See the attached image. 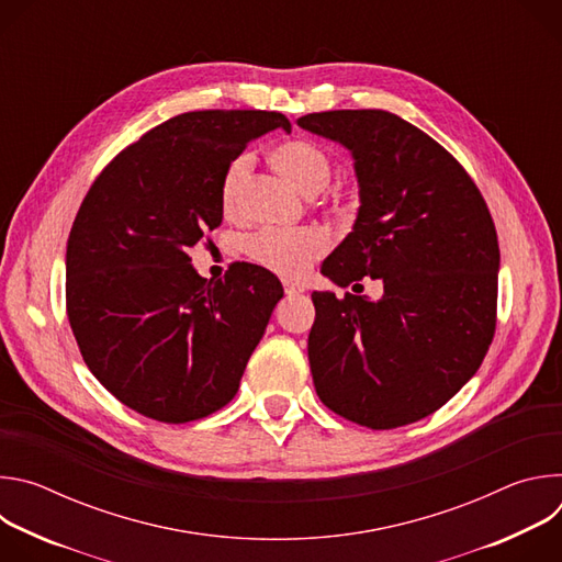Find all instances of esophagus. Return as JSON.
<instances>
[{
	"label": "esophagus",
	"instance_id": "1",
	"mask_svg": "<svg viewBox=\"0 0 562 562\" xmlns=\"http://www.w3.org/2000/svg\"><path fill=\"white\" fill-rule=\"evenodd\" d=\"M282 284H284V293H286V295H300V293H304V286L297 284V282L282 280Z\"/></svg>",
	"mask_w": 562,
	"mask_h": 562
}]
</instances>
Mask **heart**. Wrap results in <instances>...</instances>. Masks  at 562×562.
I'll return each mask as SVG.
<instances>
[{
    "mask_svg": "<svg viewBox=\"0 0 562 562\" xmlns=\"http://www.w3.org/2000/svg\"><path fill=\"white\" fill-rule=\"evenodd\" d=\"M271 162L306 195L325 191L334 178L331 153L323 144L306 137H293L278 144L271 150ZM251 169L254 157L249 153L235 155L226 165L220 180V206L224 215H243ZM329 247L331 237L325 228L306 226L297 231L265 228L247 239L245 251L267 271L286 280H302L308 276L313 265L329 251Z\"/></svg>",
    "mask_w": 562,
    "mask_h": 562,
    "instance_id": "1",
    "label": "heart"
}]
</instances>
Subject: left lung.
<instances>
[{
	"label": "left lung",
	"mask_w": 562,
	"mask_h": 562,
	"mask_svg": "<svg viewBox=\"0 0 562 562\" xmlns=\"http://www.w3.org/2000/svg\"><path fill=\"white\" fill-rule=\"evenodd\" d=\"M297 126L347 146L360 184L353 231L323 273L338 286L367 276L384 286L380 300L313 291L315 391L369 429L423 420L494 340L501 251L487 202L445 146L389 111L308 113Z\"/></svg>",
	"instance_id": "obj_1"
}]
</instances>
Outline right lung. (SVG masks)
Returning a JSON list of instances; mask_svg holds the SVG:
<instances>
[{
	"label": "right lung",
	"mask_w": 562,
	"mask_h": 562,
	"mask_svg": "<svg viewBox=\"0 0 562 562\" xmlns=\"http://www.w3.org/2000/svg\"><path fill=\"white\" fill-rule=\"evenodd\" d=\"M282 113L191 111L120 150L91 184L66 245V315L91 373L128 409L167 425L228 405L282 284L235 262L222 280L189 249L222 222L220 180Z\"/></svg>",
	"instance_id": "obj_1"
}]
</instances>
